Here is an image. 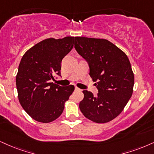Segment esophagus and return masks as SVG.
<instances>
[{"mask_svg":"<svg viewBox=\"0 0 154 154\" xmlns=\"http://www.w3.org/2000/svg\"><path fill=\"white\" fill-rule=\"evenodd\" d=\"M75 91H79V90H80V89L78 88V87H75Z\"/></svg>","mask_w":154,"mask_h":154,"instance_id":"obj_1","label":"esophagus"}]
</instances>
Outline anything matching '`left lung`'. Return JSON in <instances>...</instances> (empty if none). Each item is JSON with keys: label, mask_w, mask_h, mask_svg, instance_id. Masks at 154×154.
Wrapping results in <instances>:
<instances>
[{"label": "left lung", "mask_w": 154, "mask_h": 154, "mask_svg": "<svg viewBox=\"0 0 154 154\" xmlns=\"http://www.w3.org/2000/svg\"><path fill=\"white\" fill-rule=\"evenodd\" d=\"M75 48L88 63L98 96L83 91L81 111L89 120L105 123L116 118L131 97L134 74L126 54L106 39L75 37Z\"/></svg>", "instance_id": "obj_1"}]
</instances>
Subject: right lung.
Returning a JSON list of instances; mask_svg holds the SVG:
<instances>
[{
    "instance_id": "1",
    "label": "right lung",
    "mask_w": 154,
    "mask_h": 154,
    "mask_svg": "<svg viewBox=\"0 0 154 154\" xmlns=\"http://www.w3.org/2000/svg\"><path fill=\"white\" fill-rule=\"evenodd\" d=\"M74 37L50 38L25 53L18 66L16 82L19 102L26 113L38 122H52L61 115L74 86L51 82L60 75V63L73 47Z\"/></svg>"
}]
</instances>
